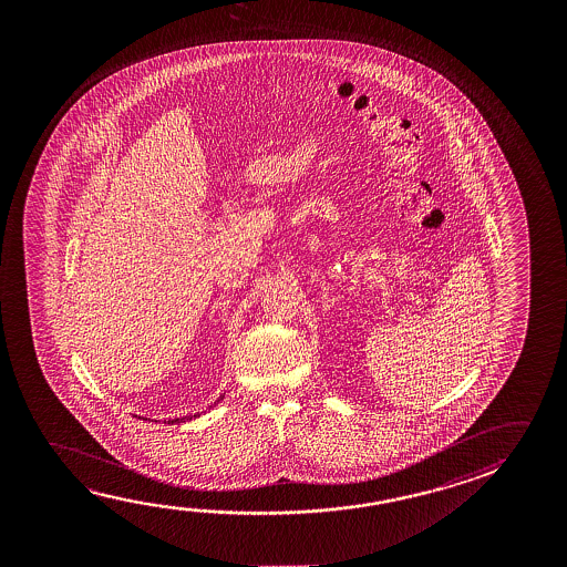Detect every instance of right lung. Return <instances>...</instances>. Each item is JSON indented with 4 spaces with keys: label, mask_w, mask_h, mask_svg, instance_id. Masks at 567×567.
<instances>
[{
    "label": "right lung",
    "mask_w": 567,
    "mask_h": 567,
    "mask_svg": "<svg viewBox=\"0 0 567 567\" xmlns=\"http://www.w3.org/2000/svg\"><path fill=\"white\" fill-rule=\"evenodd\" d=\"M221 400H224V395H221ZM217 403H219V400H217ZM194 417H199V413H197V415H194ZM194 417L172 419L169 423H186V421H189V419Z\"/></svg>",
    "instance_id": "add662e5"
}]
</instances>
